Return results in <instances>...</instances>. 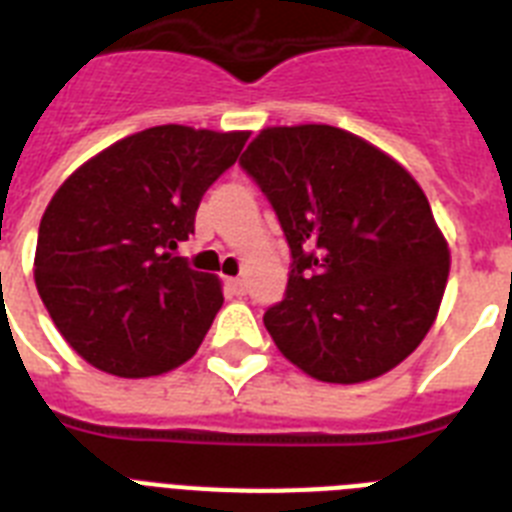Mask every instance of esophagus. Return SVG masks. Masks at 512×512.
Segmentation results:
<instances>
[{"label":"esophagus","instance_id":"34e87169","mask_svg":"<svg viewBox=\"0 0 512 512\" xmlns=\"http://www.w3.org/2000/svg\"><path fill=\"white\" fill-rule=\"evenodd\" d=\"M229 291L236 296H244V291H247V281H244V278H229Z\"/></svg>","mask_w":512,"mask_h":512}]
</instances>
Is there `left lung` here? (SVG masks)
<instances>
[{"instance_id":"left-lung-1","label":"left lung","mask_w":512,"mask_h":512,"mask_svg":"<svg viewBox=\"0 0 512 512\" xmlns=\"http://www.w3.org/2000/svg\"><path fill=\"white\" fill-rule=\"evenodd\" d=\"M276 208L294 268L263 322L304 375L354 385L424 341L448 286L450 249L414 176L330 124L265 127L242 161Z\"/></svg>"}]
</instances>
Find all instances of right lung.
Returning a JSON list of instances; mask_svg holds the SVG:
<instances>
[{
	"mask_svg": "<svg viewBox=\"0 0 512 512\" xmlns=\"http://www.w3.org/2000/svg\"><path fill=\"white\" fill-rule=\"evenodd\" d=\"M249 132L161 124L72 171L38 226L33 276L51 320L85 362L140 380L195 356L223 304L221 281L176 257L205 190Z\"/></svg>",
	"mask_w": 512,
	"mask_h": 512,
	"instance_id": "obj_1",
	"label": "right lung"
}]
</instances>
